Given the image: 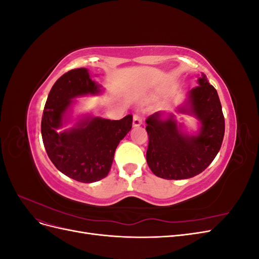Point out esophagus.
I'll list each match as a JSON object with an SVG mask.
<instances>
[{
	"label": "esophagus",
	"mask_w": 259,
	"mask_h": 259,
	"mask_svg": "<svg viewBox=\"0 0 259 259\" xmlns=\"http://www.w3.org/2000/svg\"><path fill=\"white\" fill-rule=\"evenodd\" d=\"M142 124H143V116L138 113H135L134 116H133V125H134V126H139V125Z\"/></svg>",
	"instance_id": "esophagus-1"
}]
</instances>
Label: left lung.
Listing matches in <instances>:
<instances>
[{"label": "left lung", "instance_id": "8db88e82", "mask_svg": "<svg viewBox=\"0 0 259 259\" xmlns=\"http://www.w3.org/2000/svg\"><path fill=\"white\" fill-rule=\"evenodd\" d=\"M199 85L188 95L178 111L194 115L201 123L195 136L185 134L173 114L162 120L156 112L146 120L149 136L147 163L152 173L164 179H187L202 173L213 162L222 147L225 117L217 91L201 73Z\"/></svg>", "mask_w": 259, "mask_h": 259}]
</instances>
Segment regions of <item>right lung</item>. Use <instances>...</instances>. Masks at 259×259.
<instances>
[{
	"mask_svg": "<svg viewBox=\"0 0 259 259\" xmlns=\"http://www.w3.org/2000/svg\"><path fill=\"white\" fill-rule=\"evenodd\" d=\"M101 86L88 69L70 70L55 82L44 107L41 132L45 150L62 174L80 183H95L110 171L115 149L132 128L133 115L121 120L85 116L73 127L58 133L77 96L97 95Z\"/></svg>",
	"mask_w": 259,
	"mask_h": 259,
	"instance_id": "1",
	"label": "right lung"
}]
</instances>
